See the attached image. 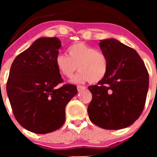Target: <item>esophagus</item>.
Wrapping results in <instances>:
<instances>
[{
	"label": "esophagus",
	"instance_id": "obj_1",
	"mask_svg": "<svg viewBox=\"0 0 157 157\" xmlns=\"http://www.w3.org/2000/svg\"><path fill=\"white\" fill-rule=\"evenodd\" d=\"M85 89H86V87L84 86H79V85L77 86V90H78V91H81Z\"/></svg>",
	"mask_w": 157,
	"mask_h": 157
}]
</instances>
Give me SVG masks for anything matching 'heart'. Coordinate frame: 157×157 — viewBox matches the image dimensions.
I'll use <instances>...</instances> for the list:
<instances>
[{
	"mask_svg": "<svg viewBox=\"0 0 157 157\" xmlns=\"http://www.w3.org/2000/svg\"><path fill=\"white\" fill-rule=\"evenodd\" d=\"M68 56L59 53L55 59L58 71L66 78H71L77 69L80 71L72 79V82L83 83L89 81L98 83L103 80L108 72L109 61L102 51L78 42L68 47Z\"/></svg>",
	"mask_w": 157,
	"mask_h": 157,
	"instance_id": "heart-1",
	"label": "heart"
}]
</instances>
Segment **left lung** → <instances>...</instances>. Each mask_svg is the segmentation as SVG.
<instances>
[{
    "instance_id": "8db88e82",
    "label": "left lung",
    "mask_w": 157,
    "mask_h": 157,
    "mask_svg": "<svg viewBox=\"0 0 157 157\" xmlns=\"http://www.w3.org/2000/svg\"><path fill=\"white\" fill-rule=\"evenodd\" d=\"M99 46L108 59V72L97 85L88 87L92 94L88 113L101 128L121 129L134 124L142 113L149 74L136 51L118 40H101Z\"/></svg>"
}]
</instances>
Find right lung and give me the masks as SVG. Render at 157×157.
<instances>
[{"instance_id": "obj_1", "label": "right lung", "mask_w": 157, "mask_h": 157, "mask_svg": "<svg viewBox=\"0 0 157 157\" xmlns=\"http://www.w3.org/2000/svg\"><path fill=\"white\" fill-rule=\"evenodd\" d=\"M61 46L56 37L38 38L10 67L6 91L13 113L23 128L36 134L61 128L66 105L78 93L73 84L56 87L63 82L55 64Z\"/></svg>"}]
</instances>
